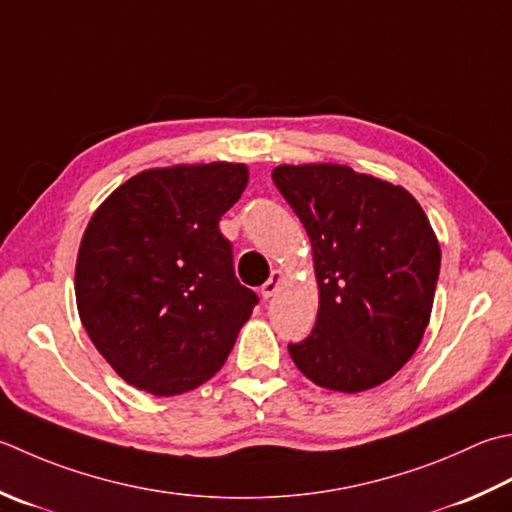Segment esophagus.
<instances>
[{
  "mask_svg": "<svg viewBox=\"0 0 512 512\" xmlns=\"http://www.w3.org/2000/svg\"><path fill=\"white\" fill-rule=\"evenodd\" d=\"M282 284H284V273H282V270H273V275H270L268 282L262 286V297L270 299L277 293L279 286H282Z\"/></svg>",
  "mask_w": 512,
  "mask_h": 512,
  "instance_id": "esophagus-1",
  "label": "esophagus"
}]
</instances>
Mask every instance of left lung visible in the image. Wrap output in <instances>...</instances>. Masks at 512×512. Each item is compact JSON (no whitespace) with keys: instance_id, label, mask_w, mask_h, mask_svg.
<instances>
[{"instance_id":"left-lung-1","label":"left lung","mask_w":512,"mask_h":512,"mask_svg":"<svg viewBox=\"0 0 512 512\" xmlns=\"http://www.w3.org/2000/svg\"><path fill=\"white\" fill-rule=\"evenodd\" d=\"M273 182L313 246L319 310L288 353L310 382L362 393L384 384L422 342L442 250L404 186L350 166L282 164Z\"/></svg>"}]
</instances>
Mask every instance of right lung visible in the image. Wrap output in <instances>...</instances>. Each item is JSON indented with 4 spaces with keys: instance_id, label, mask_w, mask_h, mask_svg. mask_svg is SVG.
I'll return each mask as SVG.
<instances>
[{
    "instance_id": "obj_1",
    "label": "right lung",
    "mask_w": 512,
    "mask_h": 512,
    "mask_svg": "<svg viewBox=\"0 0 512 512\" xmlns=\"http://www.w3.org/2000/svg\"><path fill=\"white\" fill-rule=\"evenodd\" d=\"M237 162L146 168L90 217L75 264L77 313L110 368L157 397L208 382L253 315L219 219L242 197Z\"/></svg>"
}]
</instances>
